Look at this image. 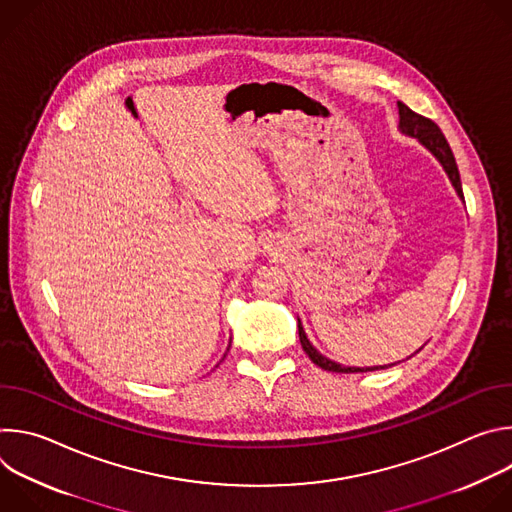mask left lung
I'll return each mask as SVG.
<instances>
[{
  "label": "left lung",
  "instance_id": "obj_1",
  "mask_svg": "<svg viewBox=\"0 0 512 512\" xmlns=\"http://www.w3.org/2000/svg\"><path fill=\"white\" fill-rule=\"evenodd\" d=\"M399 107V131L403 135H409V137H415L423 148L440 162V166L444 168V172L448 174L456 194L464 200V194H462V182H460V172H458V166H456V158L450 150V143L446 141L444 133L440 131V127H437L431 119L427 117H421L417 115L415 111H411L405 103H397ZM298 332H300V342H302V348L304 352L312 358L314 364H318L320 369L324 371H330V373H369V371H379V369H389L393 367V364H383V367H344V364L340 362H334L330 360L328 356H324L322 352H318V348L308 340L306 332H304V326H302V320L298 318ZM421 350V348H419ZM417 350V352H419Z\"/></svg>",
  "mask_w": 512,
  "mask_h": 512
}]
</instances>
